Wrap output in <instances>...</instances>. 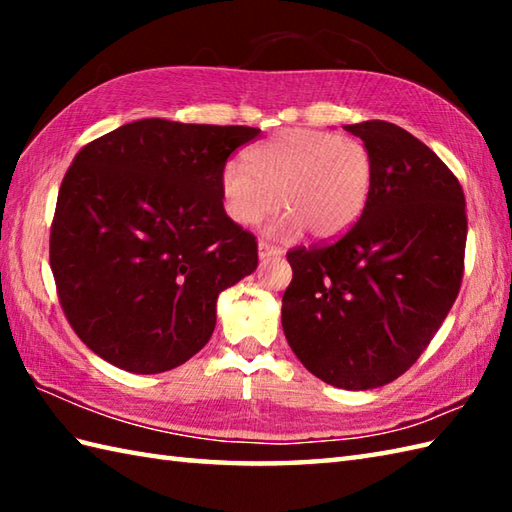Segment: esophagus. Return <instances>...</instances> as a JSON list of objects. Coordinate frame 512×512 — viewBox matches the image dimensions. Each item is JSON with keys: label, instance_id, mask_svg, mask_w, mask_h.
<instances>
[{"label": "esophagus", "instance_id": "esophagus-1", "mask_svg": "<svg viewBox=\"0 0 512 512\" xmlns=\"http://www.w3.org/2000/svg\"><path fill=\"white\" fill-rule=\"evenodd\" d=\"M257 248H259V259H273V257L281 255V248L268 244V242H259Z\"/></svg>", "mask_w": 512, "mask_h": 512}]
</instances>
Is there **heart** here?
Wrapping results in <instances>:
<instances>
[{"label":"heart","instance_id":"heart-1","mask_svg":"<svg viewBox=\"0 0 512 512\" xmlns=\"http://www.w3.org/2000/svg\"><path fill=\"white\" fill-rule=\"evenodd\" d=\"M374 182L363 140L295 127L255 145L246 167L226 162L220 173L224 213L239 226H255L279 209L288 211L279 233L301 226L314 237H334L361 217Z\"/></svg>","mask_w":512,"mask_h":512}]
</instances>
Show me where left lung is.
Segmentation results:
<instances>
[{
  "label": "left lung",
  "instance_id": "left-lung-1",
  "mask_svg": "<svg viewBox=\"0 0 512 512\" xmlns=\"http://www.w3.org/2000/svg\"><path fill=\"white\" fill-rule=\"evenodd\" d=\"M345 132L372 154V193L339 239L288 250L281 325L308 372L361 391L405 374L447 319L464 275L466 204L453 171L402 127Z\"/></svg>",
  "mask_w": 512,
  "mask_h": 512
}]
</instances>
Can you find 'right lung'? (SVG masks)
I'll return each instance as SVG.
<instances>
[{
  "label": "right lung",
  "instance_id": "1",
  "mask_svg": "<svg viewBox=\"0 0 512 512\" xmlns=\"http://www.w3.org/2000/svg\"><path fill=\"white\" fill-rule=\"evenodd\" d=\"M257 136L143 118L74 156L50 268L65 319L103 361L160 374L209 343L220 292L257 268L255 235L224 213L220 193L228 156Z\"/></svg>",
  "mask_w": 512,
  "mask_h": 512
}]
</instances>
